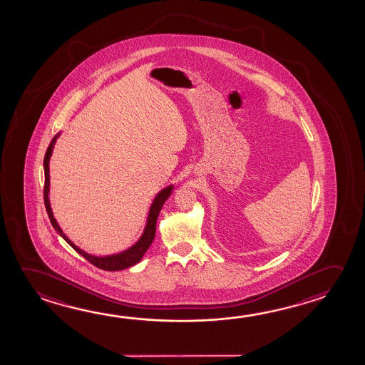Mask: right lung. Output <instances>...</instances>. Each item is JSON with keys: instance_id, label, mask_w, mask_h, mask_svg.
I'll use <instances>...</instances> for the list:
<instances>
[{"instance_id": "right-lung-1", "label": "right lung", "mask_w": 365, "mask_h": 365, "mask_svg": "<svg viewBox=\"0 0 365 365\" xmlns=\"http://www.w3.org/2000/svg\"><path fill=\"white\" fill-rule=\"evenodd\" d=\"M57 138H58V135H56L52 139V142L49 143L48 148H46V156H44V204H46V213H48V217L51 220L52 226L68 242V245L73 247V250H76L88 262H91L93 265L98 267V269H103V270H106V272H116V270H123V269L133 267L137 262L142 260L143 255L145 254V251L148 250L150 243H152L153 238H155L157 218H158V215H160V210L163 208V202L168 200V197H170V194L173 191V186H168L166 189H163L157 195L155 202H153L152 207H150V215H148L145 232H143L142 237L139 238L138 242L132 246L130 249H128L127 251H124L122 254L111 255V256H106V257H96V256H93V255L86 254L85 251L78 249L75 243L70 241V238L67 237L63 232H62V230L59 228L57 222H56L54 217H53L52 208H51V204H49V197H48V192H49V158H51V155H52L53 145L56 143Z\"/></svg>"}]
</instances>
